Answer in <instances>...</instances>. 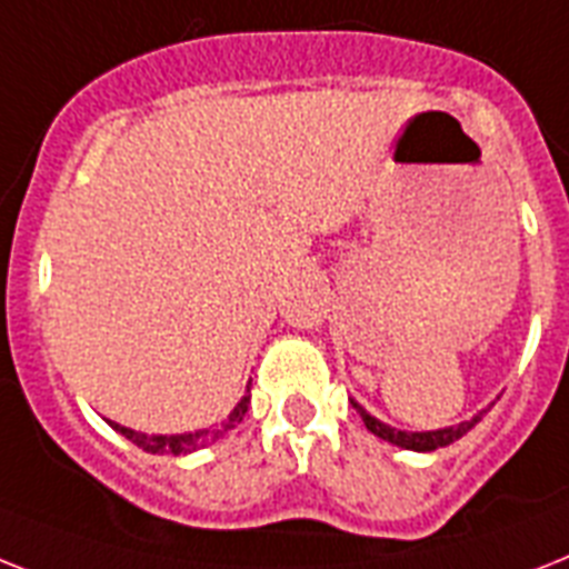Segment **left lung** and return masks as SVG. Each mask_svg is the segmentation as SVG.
Wrapping results in <instances>:
<instances>
[{
	"label": "left lung",
	"instance_id": "8db88e82",
	"mask_svg": "<svg viewBox=\"0 0 569 569\" xmlns=\"http://www.w3.org/2000/svg\"><path fill=\"white\" fill-rule=\"evenodd\" d=\"M353 403V409L359 412V418L365 420V427L371 429L373 436L382 438V441H389V445L400 447V450H415V452H432L438 450V447H447L452 445V441H459L461 436H468L470 429L477 427L479 420H482V415L491 409H482V412H477L470 420H461V423H456V427H445V429H427V432H409V429H397V427H389V423H382L380 418H373L365 406H359L357 400H350Z\"/></svg>",
	"mask_w": 569,
	"mask_h": 569
}]
</instances>
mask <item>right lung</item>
<instances>
[{"label":"right lung","instance_id":"obj_1","mask_svg":"<svg viewBox=\"0 0 569 569\" xmlns=\"http://www.w3.org/2000/svg\"><path fill=\"white\" fill-rule=\"evenodd\" d=\"M248 391H251V382H248ZM248 403H251V395H244L242 400L233 406V412L221 420V423H216V427L196 429V432H178V436H146V432L128 429L122 427V423H113V420H108V423L117 429L119 436H124L128 441H133V445L142 447L146 452H154V456H189V452L204 450V447L216 445V441L228 436L237 423H242L244 412H248Z\"/></svg>","mask_w":569,"mask_h":569}]
</instances>
